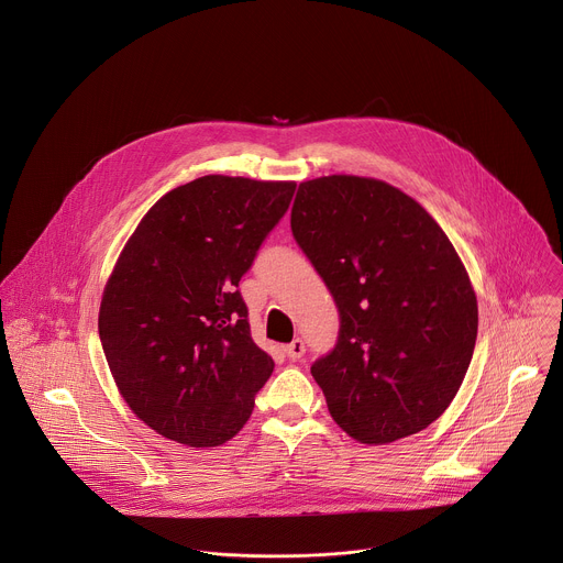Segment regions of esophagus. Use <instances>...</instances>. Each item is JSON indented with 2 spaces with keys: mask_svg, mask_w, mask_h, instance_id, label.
Instances as JSON below:
<instances>
[{
  "mask_svg": "<svg viewBox=\"0 0 563 563\" xmlns=\"http://www.w3.org/2000/svg\"><path fill=\"white\" fill-rule=\"evenodd\" d=\"M285 354L291 361H298L305 354V343L300 339H294L289 345H285Z\"/></svg>",
  "mask_w": 563,
  "mask_h": 563,
  "instance_id": "1",
  "label": "esophagus"
}]
</instances>
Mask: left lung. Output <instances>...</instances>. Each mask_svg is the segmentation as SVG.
Listing matches in <instances>:
<instances>
[{"instance_id":"obj_1","label":"left lung","mask_w":563,"mask_h":563,"mask_svg":"<svg viewBox=\"0 0 563 563\" xmlns=\"http://www.w3.org/2000/svg\"><path fill=\"white\" fill-rule=\"evenodd\" d=\"M291 231L341 311L334 352L311 365L332 419L367 445L426 430L456 396L478 328L445 231L400 189L343 174L298 185Z\"/></svg>"}]
</instances>
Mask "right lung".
I'll return each instance as SVG.
<instances>
[{
    "instance_id": "right-lung-1",
    "label": "right lung",
    "mask_w": 563,
    "mask_h": 563,
    "mask_svg": "<svg viewBox=\"0 0 563 563\" xmlns=\"http://www.w3.org/2000/svg\"><path fill=\"white\" fill-rule=\"evenodd\" d=\"M294 189L202 176L159 198L126 240L98 330L118 391L157 434L216 448L250 421L274 361L252 341L235 287Z\"/></svg>"
}]
</instances>
